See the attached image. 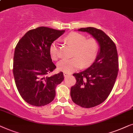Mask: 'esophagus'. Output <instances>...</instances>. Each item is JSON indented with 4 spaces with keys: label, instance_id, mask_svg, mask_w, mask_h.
<instances>
[{
    "label": "esophagus",
    "instance_id": "obj_1",
    "mask_svg": "<svg viewBox=\"0 0 133 133\" xmlns=\"http://www.w3.org/2000/svg\"><path fill=\"white\" fill-rule=\"evenodd\" d=\"M69 75H70V74L65 73V72H64V77H67V76Z\"/></svg>",
    "mask_w": 133,
    "mask_h": 133
}]
</instances>
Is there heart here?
<instances>
[{
  "label": "heart",
  "instance_id": "b5f03b06",
  "mask_svg": "<svg viewBox=\"0 0 133 133\" xmlns=\"http://www.w3.org/2000/svg\"><path fill=\"white\" fill-rule=\"evenodd\" d=\"M66 42L74 47L70 59H63L58 63V69L65 73H72L81 67H88L96 59L99 51V44L95 39H86V37L77 32H72L64 38ZM49 52L51 58L56 61L59 58L58 43L54 41L51 44Z\"/></svg>",
  "mask_w": 133,
  "mask_h": 133
}]
</instances>
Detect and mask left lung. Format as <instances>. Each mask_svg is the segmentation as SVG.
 I'll return each mask as SVG.
<instances>
[{
    "instance_id": "obj_1",
    "label": "left lung",
    "mask_w": 133,
    "mask_h": 133,
    "mask_svg": "<svg viewBox=\"0 0 133 133\" xmlns=\"http://www.w3.org/2000/svg\"><path fill=\"white\" fill-rule=\"evenodd\" d=\"M78 30L91 35L100 47L92 64L84 71L73 74L77 82L70 89L72 101L81 107L89 108L103 102L114 87L118 70L117 51L114 42L101 30L87 27Z\"/></svg>"
}]
</instances>
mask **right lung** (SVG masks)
<instances>
[{
	"instance_id": "1",
	"label": "right lung",
	"mask_w": 133,
	"mask_h": 133,
	"mask_svg": "<svg viewBox=\"0 0 133 133\" xmlns=\"http://www.w3.org/2000/svg\"><path fill=\"white\" fill-rule=\"evenodd\" d=\"M65 30L40 26L27 31L16 46L13 75L22 98L30 105L42 107L55 97L56 86L64 79L63 73L48 76L56 68L49 49Z\"/></svg>"
}]
</instances>
